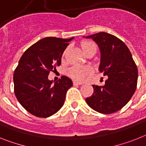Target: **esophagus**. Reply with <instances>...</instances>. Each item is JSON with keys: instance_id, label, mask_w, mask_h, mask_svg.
Returning a JSON list of instances; mask_svg holds the SVG:
<instances>
[{"instance_id": "34e87169", "label": "esophagus", "mask_w": 146, "mask_h": 146, "mask_svg": "<svg viewBox=\"0 0 146 146\" xmlns=\"http://www.w3.org/2000/svg\"><path fill=\"white\" fill-rule=\"evenodd\" d=\"M73 85H81V84H83V83L79 82H76V81H73Z\"/></svg>"}]
</instances>
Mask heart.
<instances>
[{"mask_svg":"<svg viewBox=\"0 0 146 146\" xmlns=\"http://www.w3.org/2000/svg\"><path fill=\"white\" fill-rule=\"evenodd\" d=\"M81 46L82 49L84 51L85 54H88V52L94 51H96V46L93 41H83L81 43ZM66 51L64 52V55L65 54ZM92 69L88 66H79L75 65L71 67L68 71L67 73L68 75L78 81H83L85 79H87L89 76L91 74Z\"/></svg>","mask_w":146,"mask_h":146,"instance_id":"obj_1","label":"heart"}]
</instances>
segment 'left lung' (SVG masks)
I'll return each instance as SVG.
<instances>
[{
	"instance_id": "obj_1",
	"label": "left lung",
	"mask_w": 146,
	"mask_h": 146,
	"mask_svg": "<svg viewBox=\"0 0 146 146\" xmlns=\"http://www.w3.org/2000/svg\"><path fill=\"white\" fill-rule=\"evenodd\" d=\"M85 38H92L100 47L99 70L107 76L103 86L93 85L94 94L86 98L92 109L104 114L117 112L128 103L137 88V67L125 44L107 33H98Z\"/></svg>"
}]
</instances>
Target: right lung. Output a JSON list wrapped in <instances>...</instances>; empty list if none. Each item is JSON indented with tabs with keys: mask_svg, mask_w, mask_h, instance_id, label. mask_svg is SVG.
Segmentation results:
<instances>
[{
	"mask_svg": "<svg viewBox=\"0 0 146 146\" xmlns=\"http://www.w3.org/2000/svg\"><path fill=\"white\" fill-rule=\"evenodd\" d=\"M73 38H42L29 46L19 60L13 75L15 95L35 117L46 118L56 113L73 86L72 80L64 76L54 84L48 79L50 71L60 66L64 51Z\"/></svg>",
	"mask_w": 146,
	"mask_h": 146,
	"instance_id": "add662e5",
	"label": "right lung"
}]
</instances>
